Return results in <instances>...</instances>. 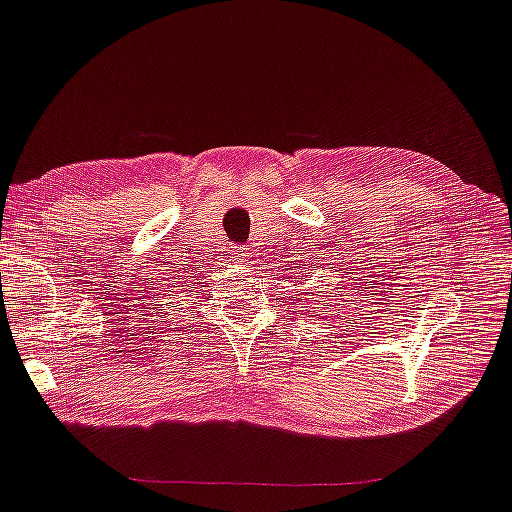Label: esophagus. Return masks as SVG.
Here are the masks:
<instances>
[{
	"instance_id": "esophagus-1",
	"label": "esophagus",
	"mask_w": 512,
	"mask_h": 512,
	"mask_svg": "<svg viewBox=\"0 0 512 512\" xmlns=\"http://www.w3.org/2000/svg\"><path fill=\"white\" fill-rule=\"evenodd\" d=\"M230 253H233L235 262H244V259H246V250L242 246H233V250H230Z\"/></svg>"
}]
</instances>
